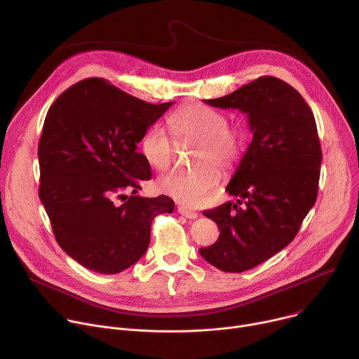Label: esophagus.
Returning a JSON list of instances; mask_svg holds the SVG:
<instances>
[{
	"instance_id": "34e87169",
	"label": "esophagus",
	"mask_w": 359,
	"mask_h": 359,
	"mask_svg": "<svg viewBox=\"0 0 359 359\" xmlns=\"http://www.w3.org/2000/svg\"><path fill=\"white\" fill-rule=\"evenodd\" d=\"M178 212L182 215V217L188 218V219H195L198 218V212L192 210V209H188L185 206H178Z\"/></svg>"
}]
</instances>
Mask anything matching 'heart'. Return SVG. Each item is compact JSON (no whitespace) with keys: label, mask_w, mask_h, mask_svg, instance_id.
<instances>
[{"label":"heart","mask_w":359,"mask_h":359,"mask_svg":"<svg viewBox=\"0 0 359 359\" xmlns=\"http://www.w3.org/2000/svg\"><path fill=\"white\" fill-rule=\"evenodd\" d=\"M172 134L180 140L198 142L192 171H172L157 180V188L164 195L187 206L202 203L209 191L221 180L219 170L229 171L242 158L248 133L242 126H229L222 111L202 103H188L178 107L170 117ZM141 153L157 170H167L175 157V140L158 124L150 126L142 134Z\"/></svg>","instance_id":"b5f03b06"}]
</instances>
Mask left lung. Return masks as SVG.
Wrapping results in <instances>:
<instances>
[{
    "mask_svg": "<svg viewBox=\"0 0 359 359\" xmlns=\"http://www.w3.org/2000/svg\"><path fill=\"white\" fill-rule=\"evenodd\" d=\"M205 103L248 113L253 133L226 187L238 201L203 210L221 233L199 249L212 266L241 273L287 246L316 203L323 158L317 124L302 95L273 76Z\"/></svg>",
    "mask_w": 359,
    "mask_h": 359,
    "instance_id": "1",
    "label": "left lung"
}]
</instances>
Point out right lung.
<instances>
[{"instance_id":"add662e5","label":"right lung","mask_w":359,"mask_h":359,"mask_svg":"<svg viewBox=\"0 0 359 359\" xmlns=\"http://www.w3.org/2000/svg\"><path fill=\"white\" fill-rule=\"evenodd\" d=\"M171 104H151L90 78L48 110L38 146L39 198L57 245L86 269L116 274L133 266L150 245L153 219L174 210L165 195H135L151 178L137 142Z\"/></svg>"}]
</instances>
